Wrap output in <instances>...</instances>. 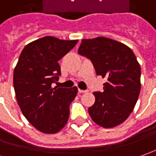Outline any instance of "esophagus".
Wrapping results in <instances>:
<instances>
[{"mask_svg":"<svg viewBox=\"0 0 156 156\" xmlns=\"http://www.w3.org/2000/svg\"><path fill=\"white\" fill-rule=\"evenodd\" d=\"M87 90H80V89H78V93H80V94H84V93H87Z\"/></svg>","mask_w":156,"mask_h":156,"instance_id":"1","label":"esophagus"}]
</instances>
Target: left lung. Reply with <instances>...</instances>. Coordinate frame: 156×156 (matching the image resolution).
<instances>
[{
	"mask_svg": "<svg viewBox=\"0 0 156 156\" xmlns=\"http://www.w3.org/2000/svg\"><path fill=\"white\" fill-rule=\"evenodd\" d=\"M78 54L90 60L97 75L107 78L103 91L94 92L95 103L88 111L93 121L104 128L126 119L141 89V68L133 51L109 38L83 39Z\"/></svg>",
	"mask_w": 156,
	"mask_h": 156,
	"instance_id": "1",
	"label": "left lung"
}]
</instances>
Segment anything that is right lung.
I'll return each mask as SVG.
<instances>
[{
	"instance_id": "1",
	"label": "right lung",
	"mask_w": 156,
	"mask_h": 156,
	"mask_svg": "<svg viewBox=\"0 0 156 156\" xmlns=\"http://www.w3.org/2000/svg\"><path fill=\"white\" fill-rule=\"evenodd\" d=\"M77 42L44 37L27 44L20 54L13 72L16 98L26 119L41 132L56 133L68 120L78 88H52V84L61 74L58 61Z\"/></svg>"
}]
</instances>
